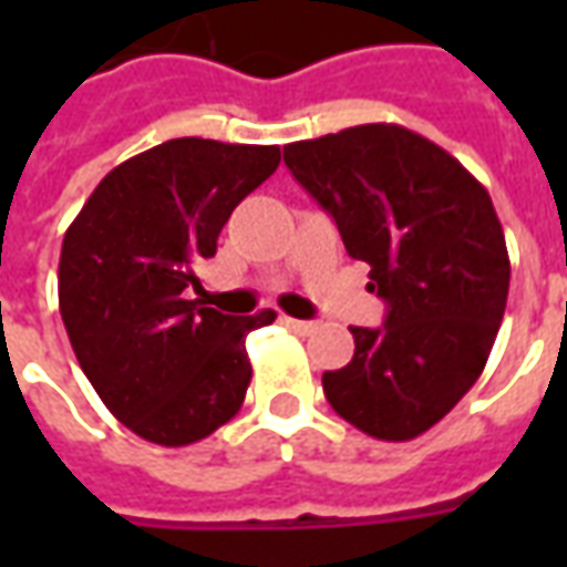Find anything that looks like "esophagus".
<instances>
[{"label": "esophagus", "instance_id": "esophagus-1", "mask_svg": "<svg viewBox=\"0 0 567 567\" xmlns=\"http://www.w3.org/2000/svg\"><path fill=\"white\" fill-rule=\"evenodd\" d=\"M285 324H288L295 333H312V328H316V321H303V319H285Z\"/></svg>", "mask_w": 567, "mask_h": 567}]
</instances>
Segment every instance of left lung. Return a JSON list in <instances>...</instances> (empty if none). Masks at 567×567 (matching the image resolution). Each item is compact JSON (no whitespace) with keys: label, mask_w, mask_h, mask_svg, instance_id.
Listing matches in <instances>:
<instances>
[{"label":"left lung","mask_w":567,"mask_h":567,"mask_svg":"<svg viewBox=\"0 0 567 567\" xmlns=\"http://www.w3.org/2000/svg\"><path fill=\"white\" fill-rule=\"evenodd\" d=\"M285 166L370 264L382 328H349L355 355L324 370L328 404L377 440H413L462 401L498 337L511 258L488 190L398 124L285 145Z\"/></svg>","instance_id":"8db88e82"}]
</instances>
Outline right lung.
Returning <instances> with one entry per match:
<instances>
[{"label":"right lung","mask_w":567,"mask_h":567,"mask_svg":"<svg viewBox=\"0 0 567 567\" xmlns=\"http://www.w3.org/2000/svg\"><path fill=\"white\" fill-rule=\"evenodd\" d=\"M279 166V145L169 140L96 185L60 251V316L117 422L161 446L209 437L251 382L246 337L276 319L194 297L230 212Z\"/></svg>","instance_id":"right-lung-1"}]
</instances>
